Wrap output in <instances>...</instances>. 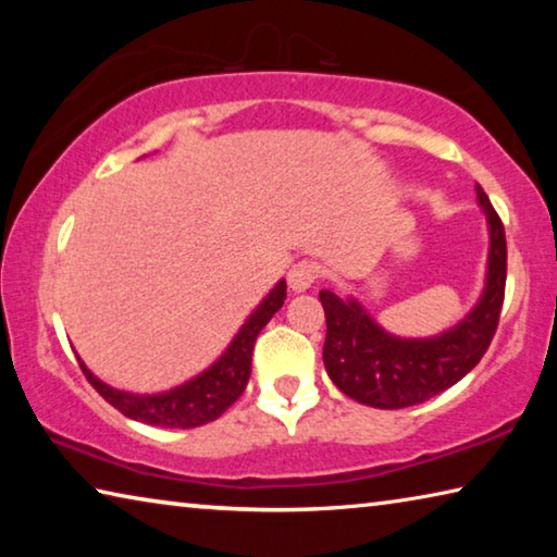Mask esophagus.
I'll use <instances>...</instances> for the list:
<instances>
[{
	"instance_id": "esophagus-1",
	"label": "esophagus",
	"mask_w": 557,
	"mask_h": 557,
	"mask_svg": "<svg viewBox=\"0 0 557 557\" xmlns=\"http://www.w3.org/2000/svg\"><path fill=\"white\" fill-rule=\"evenodd\" d=\"M317 277H319V268L314 265L312 260H299L287 272V282L295 292L309 289L317 282Z\"/></svg>"
}]
</instances>
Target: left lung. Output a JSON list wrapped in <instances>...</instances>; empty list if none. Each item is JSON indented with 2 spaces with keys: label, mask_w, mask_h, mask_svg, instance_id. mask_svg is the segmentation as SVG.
I'll return each mask as SVG.
<instances>
[{
  "label": "left lung",
  "mask_w": 557,
  "mask_h": 557,
  "mask_svg": "<svg viewBox=\"0 0 557 557\" xmlns=\"http://www.w3.org/2000/svg\"><path fill=\"white\" fill-rule=\"evenodd\" d=\"M479 203L492 231L486 289L465 322L435 338H398L385 334L356 299H338L322 289L326 314L324 366L329 379L348 398L381 410L425 403L474 369L496 334L506 295V233L484 188Z\"/></svg>",
  "instance_id": "left-lung-1"
}]
</instances>
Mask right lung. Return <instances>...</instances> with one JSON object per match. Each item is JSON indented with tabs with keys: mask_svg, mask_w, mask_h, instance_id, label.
I'll return each mask as SVG.
<instances>
[{
	"mask_svg": "<svg viewBox=\"0 0 557 557\" xmlns=\"http://www.w3.org/2000/svg\"><path fill=\"white\" fill-rule=\"evenodd\" d=\"M285 297L287 285L285 280H280L275 289L262 299V305L250 314L248 322L243 324L238 336L233 338V344L225 348V354L219 361H215L209 371H203L201 375H196L194 381L178 385L174 391L157 395H135L115 391L98 381L96 375L83 366L81 358L78 363L92 388H96L112 408L127 414V418L157 428H199L206 425V422L221 418V414L243 395L250 379L252 346H256V338L262 332V326L270 322L272 314L285 305Z\"/></svg>",
	"mask_w": 557,
	"mask_h": 557,
	"instance_id": "right-lung-1",
	"label": "right lung"
}]
</instances>
